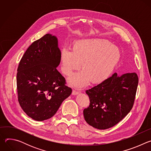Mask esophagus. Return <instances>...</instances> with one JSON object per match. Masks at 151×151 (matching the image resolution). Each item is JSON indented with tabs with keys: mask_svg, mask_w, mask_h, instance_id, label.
Masks as SVG:
<instances>
[{
	"mask_svg": "<svg viewBox=\"0 0 151 151\" xmlns=\"http://www.w3.org/2000/svg\"><path fill=\"white\" fill-rule=\"evenodd\" d=\"M79 94V92L78 91H76V90H73L72 91V94L73 95H77V94Z\"/></svg>",
	"mask_w": 151,
	"mask_h": 151,
	"instance_id": "esophagus-1",
	"label": "esophagus"
}]
</instances>
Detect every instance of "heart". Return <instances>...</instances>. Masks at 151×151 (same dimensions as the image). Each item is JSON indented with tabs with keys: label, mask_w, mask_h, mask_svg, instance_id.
I'll use <instances>...</instances> for the list:
<instances>
[{
	"label": "heart",
	"mask_w": 151,
	"mask_h": 151,
	"mask_svg": "<svg viewBox=\"0 0 151 151\" xmlns=\"http://www.w3.org/2000/svg\"><path fill=\"white\" fill-rule=\"evenodd\" d=\"M120 57L118 48L104 39H81L73 48L64 47L60 53L61 69L66 75L82 65V70L68 79L71 86L82 88L92 79L94 82L104 80L112 73Z\"/></svg>",
	"instance_id": "1"
}]
</instances>
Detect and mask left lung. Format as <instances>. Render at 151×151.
I'll list each match as a JSON object with an SVG mask.
<instances>
[{
  "label": "left lung",
  "instance_id": "left-lung-1",
  "mask_svg": "<svg viewBox=\"0 0 151 151\" xmlns=\"http://www.w3.org/2000/svg\"><path fill=\"white\" fill-rule=\"evenodd\" d=\"M138 82L136 73L121 76L115 73L86 91L90 101L83 111L86 122L99 130L109 128L120 122L132 109Z\"/></svg>",
  "mask_w": 151,
  "mask_h": 151
}]
</instances>
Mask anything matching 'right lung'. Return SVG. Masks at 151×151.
Segmentation results:
<instances>
[{
  "label": "right lung",
  "instance_id": "add662e5",
  "mask_svg": "<svg viewBox=\"0 0 151 151\" xmlns=\"http://www.w3.org/2000/svg\"><path fill=\"white\" fill-rule=\"evenodd\" d=\"M61 51L56 36L46 34L33 42L17 69L18 100L24 112L35 121L52 117L72 93L57 70Z\"/></svg>",
  "mask_w": 151,
  "mask_h": 151
}]
</instances>
